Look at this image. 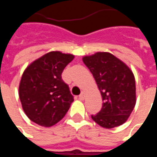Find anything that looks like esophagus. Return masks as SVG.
Instances as JSON below:
<instances>
[{
    "instance_id": "1",
    "label": "esophagus",
    "mask_w": 157,
    "mask_h": 157,
    "mask_svg": "<svg viewBox=\"0 0 157 157\" xmlns=\"http://www.w3.org/2000/svg\"><path fill=\"white\" fill-rule=\"evenodd\" d=\"M85 97L86 93L84 92H82V93H81V95L79 96V99H80V100H84V99H85Z\"/></svg>"
}]
</instances>
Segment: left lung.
Wrapping results in <instances>:
<instances>
[{"instance_id":"8db88e82","label":"left lung","mask_w":157,"mask_h":157,"mask_svg":"<svg viewBox=\"0 0 157 157\" xmlns=\"http://www.w3.org/2000/svg\"><path fill=\"white\" fill-rule=\"evenodd\" d=\"M95 79L102 99L100 112L92 115L101 127L113 128L124 124L136 103L135 79L128 65L109 52L82 58Z\"/></svg>"}]
</instances>
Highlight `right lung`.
Segmentation results:
<instances>
[{
    "mask_svg": "<svg viewBox=\"0 0 157 157\" xmlns=\"http://www.w3.org/2000/svg\"><path fill=\"white\" fill-rule=\"evenodd\" d=\"M75 56L51 51L33 61L19 83V98L31 121L51 127L64 118L74 101L61 74Z\"/></svg>",
    "mask_w": 157,
    "mask_h": 157,
    "instance_id": "1",
    "label": "right lung"
}]
</instances>
